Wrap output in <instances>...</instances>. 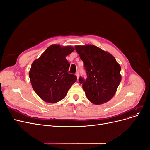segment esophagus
I'll return each mask as SVG.
<instances>
[{"label": "esophagus", "instance_id": "1", "mask_svg": "<svg viewBox=\"0 0 150 150\" xmlns=\"http://www.w3.org/2000/svg\"><path fill=\"white\" fill-rule=\"evenodd\" d=\"M76 77H77V78H78V79L79 77V72H76Z\"/></svg>", "mask_w": 150, "mask_h": 150}]
</instances>
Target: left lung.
Listing matches in <instances>:
<instances>
[{
  "instance_id": "8db88e82",
  "label": "left lung",
  "mask_w": 150,
  "mask_h": 150,
  "mask_svg": "<svg viewBox=\"0 0 150 150\" xmlns=\"http://www.w3.org/2000/svg\"><path fill=\"white\" fill-rule=\"evenodd\" d=\"M87 78H79L86 97L95 104L109 101L121 82V67L111 54L93 45L75 46Z\"/></svg>"
}]
</instances>
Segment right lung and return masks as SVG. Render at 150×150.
<instances>
[{"instance_id":"right-lung-1","label":"right lung","mask_w":150,"mask_h":150,"mask_svg":"<svg viewBox=\"0 0 150 150\" xmlns=\"http://www.w3.org/2000/svg\"><path fill=\"white\" fill-rule=\"evenodd\" d=\"M74 51L71 46L54 44L33 62L29 73L32 87L43 101L56 103L62 100L77 81L76 76L68 72L70 63L66 59Z\"/></svg>"}]
</instances>
